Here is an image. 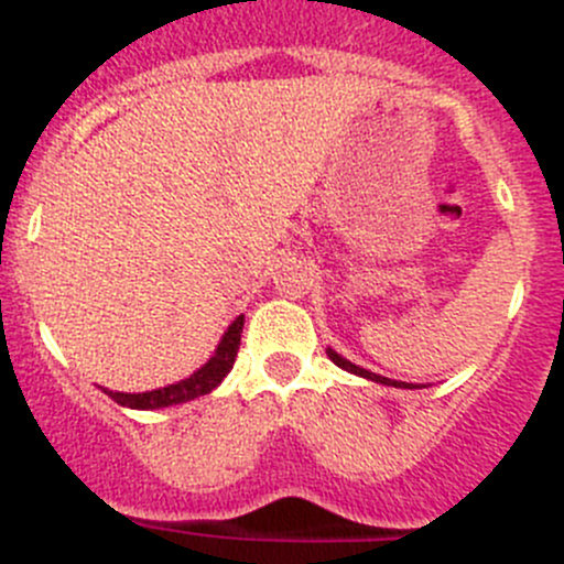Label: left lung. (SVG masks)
I'll use <instances>...</instances> for the list:
<instances>
[{"label": "left lung", "mask_w": 564, "mask_h": 564, "mask_svg": "<svg viewBox=\"0 0 564 564\" xmlns=\"http://www.w3.org/2000/svg\"><path fill=\"white\" fill-rule=\"evenodd\" d=\"M327 358L333 360V364L338 366V369H344V371H349V375H358V377H366V380H371V382H380V386H393V388H419V386H413V382H402V380H391V377H382V375H375V371H369V369H364V366H355L352 360H347L344 358V355H338L336 349H330L327 347Z\"/></svg>", "instance_id": "8db88e82"}]
</instances>
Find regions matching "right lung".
<instances>
[{"label":"right lung","instance_id":"add662e5","mask_svg":"<svg viewBox=\"0 0 564 564\" xmlns=\"http://www.w3.org/2000/svg\"><path fill=\"white\" fill-rule=\"evenodd\" d=\"M242 325H245V316H237V319L228 325V330L223 333L215 355H212L198 371H193V375L184 377V380L173 382V386L156 388V391H143V393H123V391H109V388H104V393H109L115 402L131 410L171 408V404H182V402H189V399L204 397V393H212L223 380H226L228 371L234 369L239 338H242Z\"/></svg>","mask_w":564,"mask_h":564}]
</instances>
